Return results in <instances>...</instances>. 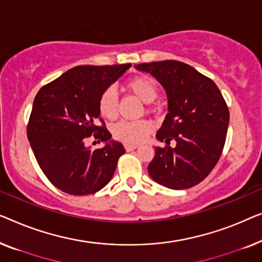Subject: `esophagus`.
Instances as JSON below:
<instances>
[{"label":"esophagus","mask_w":262,"mask_h":262,"mask_svg":"<svg viewBox=\"0 0 262 262\" xmlns=\"http://www.w3.org/2000/svg\"><path fill=\"white\" fill-rule=\"evenodd\" d=\"M124 148H126L127 152H130V150L138 148V145H132V143H124Z\"/></svg>","instance_id":"1"}]
</instances>
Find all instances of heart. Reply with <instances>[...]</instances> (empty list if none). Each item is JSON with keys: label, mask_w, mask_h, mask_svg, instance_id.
Masks as SVG:
<instances>
[{"label": "heart", "mask_w": 262, "mask_h": 262, "mask_svg": "<svg viewBox=\"0 0 262 262\" xmlns=\"http://www.w3.org/2000/svg\"><path fill=\"white\" fill-rule=\"evenodd\" d=\"M126 88L136 96L140 101L149 103L158 96V84L152 77L146 75L135 76L128 80ZM98 110L102 117L114 120L117 115V95L115 89L108 88L103 91L98 99ZM153 124L149 120L121 121L113 128L114 138L124 143H140L145 140L150 132Z\"/></svg>", "instance_id": "1"}]
</instances>
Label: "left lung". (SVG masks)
Listing matches in <instances>:
<instances>
[{
	"mask_svg": "<svg viewBox=\"0 0 262 262\" xmlns=\"http://www.w3.org/2000/svg\"><path fill=\"white\" fill-rule=\"evenodd\" d=\"M150 73L167 95L168 114L148 165L154 182L172 190L190 189L204 180L222 154L229 124V110L211 79L192 66L177 60L143 62L135 66ZM172 139L176 146L171 147Z\"/></svg>",
	"mask_w": 262,
	"mask_h": 262,
	"instance_id": "1",
	"label": "left lung"
}]
</instances>
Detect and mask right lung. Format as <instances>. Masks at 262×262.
Segmentation results:
<instances>
[{
    "label": "right lung",
    "mask_w": 262,
    "mask_h": 262,
    "mask_svg": "<svg viewBox=\"0 0 262 262\" xmlns=\"http://www.w3.org/2000/svg\"><path fill=\"white\" fill-rule=\"evenodd\" d=\"M130 66H76L36 94L27 126L28 141L43 174L62 192L95 193L113 178L117 160L126 150L122 143L112 140L102 120V126H97L98 99ZM90 136L104 142L105 147H86L85 140Z\"/></svg>",
    "instance_id": "right-lung-1"
}]
</instances>
